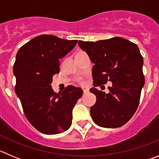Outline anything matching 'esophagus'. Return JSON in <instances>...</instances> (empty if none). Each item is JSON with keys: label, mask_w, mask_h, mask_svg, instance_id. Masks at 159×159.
Returning a JSON list of instances; mask_svg holds the SVG:
<instances>
[{"label": "esophagus", "mask_w": 159, "mask_h": 159, "mask_svg": "<svg viewBox=\"0 0 159 159\" xmlns=\"http://www.w3.org/2000/svg\"><path fill=\"white\" fill-rule=\"evenodd\" d=\"M88 93H89V89H83V93H84V94Z\"/></svg>", "instance_id": "esophagus-1"}]
</instances>
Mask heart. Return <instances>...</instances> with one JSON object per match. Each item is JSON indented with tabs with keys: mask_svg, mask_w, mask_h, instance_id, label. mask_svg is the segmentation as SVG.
I'll use <instances>...</instances> for the list:
<instances>
[{
	"mask_svg": "<svg viewBox=\"0 0 159 159\" xmlns=\"http://www.w3.org/2000/svg\"><path fill=\"white\" fill-rule=\"evenodd\" d=\"M78 82H79V83H80V84H83V81H81V79H79V80H78Z\"/></svg>",
	"mask_w": 159,
	"mask_h": 159,
	"instance_id": "1",
	"label": "heart"
}]
</instances>
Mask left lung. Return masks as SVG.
Instances as JSON below:
<instances>
[{"label": "left lung", "instance_id": "obj_1", "mask_svg": "<svg viewBox=\"0 0 159 159\" xmlns=\"http://www.w3.org/2000/svg\"><path fill=\"white\" fill-rule=\"evenodd\" d=\"M78 45L94 63L93 86L112 82L108 93L90 89L96 96L90 108L92 118L104 128L122 126L136 112L144 84L143 60L138 46L119 37L96 42L79 41Z\"/></svg>", "mask_w": 159, "mask_h": 159}]
</instances>
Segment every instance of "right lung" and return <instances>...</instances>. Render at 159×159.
Instances as JSON below:
<instances>
[{
	"mask_svg": "<svg viewBox=\"0 0 159 159\" xmlns=\"http://www.w3.org/2000/svg\"><path fill=\"white\" fill-rule=\"evenodd\" d=\"M77 42L43 34L26 43L16 54L15 92L28 121L44 134L61 133L70 127L72 110L82 96V89L72 85L58 93L51 86L53 75L59 73V59Z\"/></svg>",
	"mask_w": 159,
	"mask_h": 159,
	"instance_id": "add662e5",
	"label": "right lung"
}]
</instances>
